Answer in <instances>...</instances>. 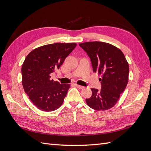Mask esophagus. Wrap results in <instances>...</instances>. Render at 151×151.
<instances>
[{
	"label": "esophagus",
	"instance_id": "34e87169",
	"mask_svg": "<svg viewBox=\"0 0 151 151\" xmlns=\"http://www.w3.org/2000/svg\"><path fill=\"white\" fill-rule=\"evenodd\" d=\"M75 86L77 87V88H79V89H83V88H84V86H82L78 85V84H76Z\"/></svg>",
	"mask_w": 151,
	"mask_h": 151
}]
</instances>
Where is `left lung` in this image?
Listing matches in <instances>:
<instances>
[{"label": "left lung", "instance_id": "left-lung-1", "mask_svg": "<svg viewBox=\"0 0 151 151\" xmlns=\"http://www.w3.org/2000/svg\"><path fill=\"white\" fill-rule=\"evenodd\" d=\"M88 53L93 70L101 74V89H91L92 96L86 99L88 106L98 111L110 109L120 97L128 84L129 66L124 54L113 45L101 42L80 43Z\"/></svg>", "mask_w": 151, "mask_h": 151}]
</instances>
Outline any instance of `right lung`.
<instances>
[{
  "instance_id": "obj_1",
  "label": "right lung",
  "mask_w": 151,
  "mask_h": 151,
  "mask_svg": "<svg viewBox=\"0 0 151 151\" xmlns=\"http://www.w3.org/2000/svg\"><path fill=\"white\" fill-rule=\"evenodd\" d=\"M76 43H53L31 51L21 68L24 90L36 107L44 111L56 110L62 104L70 84L50 79V74L60 68Z\"/></svg>"
}]
</instances>
